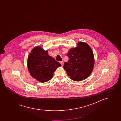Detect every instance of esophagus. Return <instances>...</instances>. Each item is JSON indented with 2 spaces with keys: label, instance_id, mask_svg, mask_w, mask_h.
<instances>
[{
  "label": "esophagus",
  "instance_id": "34e87169",
  "mask_svg": "<svg viewBox=\"0 0 121 121\" xmlns=\"http://www.w3.org/2000/svg\"><path fill=\"white\" fill-rule=\"evenodd\" d=\"M60 63L61 64V65H62V66H63V61H61V62H60Z\"/></svg>",
  "mask_w": 121,
  "mask_h": 121
}]
</instances>
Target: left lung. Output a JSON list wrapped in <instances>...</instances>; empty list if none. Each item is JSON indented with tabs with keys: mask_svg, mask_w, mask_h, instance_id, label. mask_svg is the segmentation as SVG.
<instances>
[{
	"mask_svg": "<svg viewBox=\"0 0 121 121\" xmlns=\"http://www.w3.org/2000/svg\"><path fill=\"white\" fill-rule=\"evenodd\" d=\"M69 58L63 68L73 80L80 81L88 78L94 65V57L92 48L85 42H79L77 46L69 49L67 54Z\"/></svg>",
	"mask_w": 121,
	"mask_h": 121,
	"instance_id": "8db88e82",
	"label": "left lung"
}]
</instances>
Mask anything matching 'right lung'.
Listing matches in <instances>:
<instances>
[{
    "label": "right lung",
    "mask_w": 121,
    "mask_h": 121,
    "mask_svg": "<svg viewBox=\"0 0 121 121\" xmlns=\"http://www.w3.org/2000/svg\"><path fill=\"white\" fill-rule=\"evenodd\" d=\"M61 64L48 55L40 46L35 47L29 53L27 67L31 76L41 82L52 79L53 73Z\"/></svg>",
    "instance_id": "obj_1"
}]
</instances>
